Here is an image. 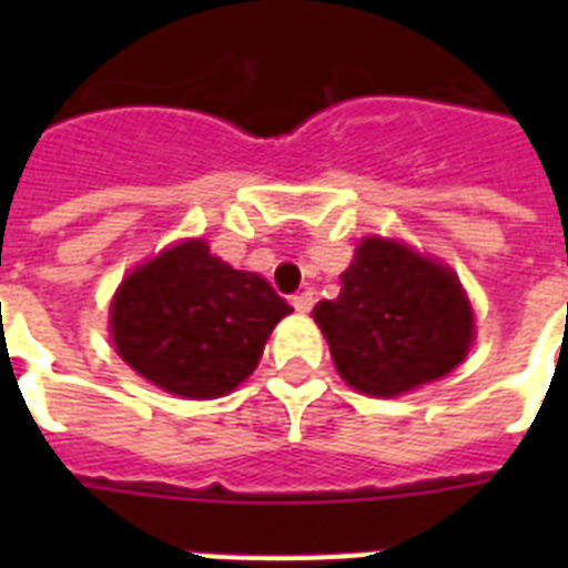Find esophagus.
<instances>
[{
	"mask_svg": "<svg viewBox=\"0 0 568 568\" xmlns=\"http://www.w3.org/2000/svg\"><path fill=\"white\" fill-rule=\"evenodd\" d=\"M292 303H294V310L301 312V315H306V312H310L312 306H315V292H312V288H306V292L294 294Z\"/></svg>",
	"mask_w": 568,
	"mask_h": 568,
	"instance_id": "1",
	"label": "esophagus"
}]
</instances>
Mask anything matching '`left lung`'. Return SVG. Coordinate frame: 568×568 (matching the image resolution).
Here are the masks:
<instances>
[{"label":"left lung","mask_w":568,"mask_h":568,"mask_svg":"<svg viewBox=\"0 0 568 568\" xmlns=\"http://www.w3.org/2000/svg\"><path fill=\"white\" fill-rule=\"evenodd\" d=\"M312 318L342 379L374 397L445 377L475 338V312L457 274L379 235L363 239L338 297L321 301Z\"/></svg>","instance_id":"left-lung-1"}]
</instances>
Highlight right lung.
I'll return each mask as SVG.
<instances>
[{
  "label": "right lung",
  "instance_id": "obj_1",
  "mask_svg": "<svg viewBox=\"0 0 568 568\" xmlns=\"http://www.w3.org/2000/svg\"><path fill=\"white\" fill-rule=\"evenodd\" d=\"M292 306L267 280L235 271L203 239L144 262L111 301V338L123 363L171 395H230L256 372L271 329Z\"/></svg>",
  "mask_w": 568,
  "mask_h": 568
}]
</instances>
